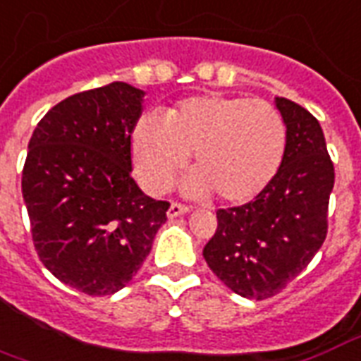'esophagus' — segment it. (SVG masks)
<instances>
[{
	"mask_svg": "<svg viewBox=\"0 0 361 361\" xmlns=\"http://www.w3.org/2000/svg\"><path fill=\"white\" fill-rule=\"evenodd\" d=\"M189 212V208H187L185 204H178V202H172L169 208V212H166V216H169V219H174V217H180L183 216V214H187Z\"/></svg>",
	"mask_w": 361,
	"mask_h": 361,
	"instance_id": "obj_1",
	"label": "esophagus"
}]
</instances>
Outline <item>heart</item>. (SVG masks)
Here are the masks:
<instances>
[{
  "label": "heart",
  "instance_id": "obj_1",
  "mask_svg": "<svg viewBox=\"0 0 361 361\" xmlns=\"http://www.w3.org/2000/svg\"><path fill=\"white\" fill-rule=\"evenodd\" d=\"M286 147L288 128L271 104L221 94L192 96L166 115L147 111L130 136L134 172L147 191H164L192 151L197 170L181 181V191L189 197L214 191L231 204H246L265 191Z\"/></svg>",
  "mask_w": 361,
  "mask_h": 361
}]
</instances>
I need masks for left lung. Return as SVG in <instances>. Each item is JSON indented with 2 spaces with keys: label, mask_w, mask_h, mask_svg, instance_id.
I'll list each match as a JSON object with an SVG mask.
<instances>
[{
  "label": "left lung",
  "mask_w": 361,
  "mask_h": 361,
  "mask_svg": "<svg viewBox=\"0 0 361 361\" xmlns=\"http://www.w3.org/2000/svg\"><path fill=\"white\" fill-rule=\"evenodd\" d=\"M274 106L288 128L279 174L252 202L217 210L216 235L202 250L217 279L246 299L279 293L312 261L326 240L335 183L314 115L279 96Z\"/></svg>",
  "instance_id": "1"
}]
</instances>
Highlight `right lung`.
<instances>
[{"mask_svg": "<svg viewBox=\"0 0 361 361\" xmlns=\"http://www.w3.org/2000/svg\"><path fill=\"white\" fill-rule=\"evenodd\" d=\"M145 92L128 82L66 98L35 126L22 170L43 265L87 295L125 288L149 255L169 202L132 180L130 134Z\"/></svg>", "mask_w": 361, "mask_h": 361, "instance_id": "right-lung-1", "label": "right lung"}]
</instances>
